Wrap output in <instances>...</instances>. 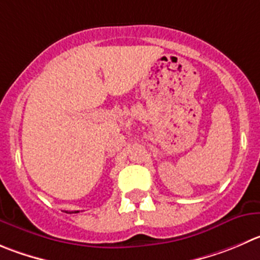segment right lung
Masks as SVG:
<instances>
[{"label":"right lung","instance_id":"right-lung-1","mask_svg":"<svg viewBox=\"0 0 260 260\" xmlns=\"http://www.w3.org/2000/svg\"><path fill=\"white\" fill-rule=\"evenodd\" d=\"M66 213H68V212H66ZM71 213H74V212H71ZM75 213H78V211H75Z\"/></svg>","mask_w":260,"mask_h":260}]
</instances>
